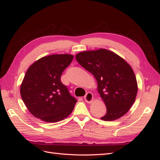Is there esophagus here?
Here are the masks:
<instances>
[{"label":"esophagus","mask_w":160,"mask_h":160,"mask_svg":"<svg viewBox=\"0 0 160 160\" xmlns=\"http://www.w3.org/2000/svg\"><path fill=\"white\" fill-rule=\"evenodd\" d=\"M92 99H93V95L91 93V92H88L86 94V95L84 96V100L85 102L87 103H91Z\"/></svg>","instance_id":"esophagus-1"}]
</instances>
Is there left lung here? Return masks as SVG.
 Wrapping results in <instances>:
<instances>
[{
  "mask_svg": "<svg viewBox=\"0 0 160 160\" xmlns=\"http://www.w3.org/2000/svg\"><path fill=\"white\" fill-rule=\"evenodd\" d=\"M79 64L98 82V91L106 106L103 121L118 119L135 102L138 84L131 66L113 52L106 49L82 52L76 55Z\"/></svg>",
  "mask_w": 160,
  "mask_h": 160,
  "instance_id": "left-lung-1",
  "label": "left lung"
}]
</instances>
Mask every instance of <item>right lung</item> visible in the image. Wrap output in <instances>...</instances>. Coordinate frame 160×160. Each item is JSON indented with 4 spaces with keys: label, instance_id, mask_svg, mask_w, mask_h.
<instances>
[{
    "label": "right lung",
    "instance_id": "obj_1",
    "mask_svg": "<svg viewBox=\"0 0 160 160\" xmlns=\"http://www.w3.org/2000/svg\"><path fill=\"white\" fill-rule=\"evenodd\" d=\"M73 58L71 54L47 56L27 69L20 94L29 112L36 118L56 122L72 112L77 100L61 82V76Z\"/></svg>",
    "mask_w": 160,
    "mask_h": 160
}]
</instances>
